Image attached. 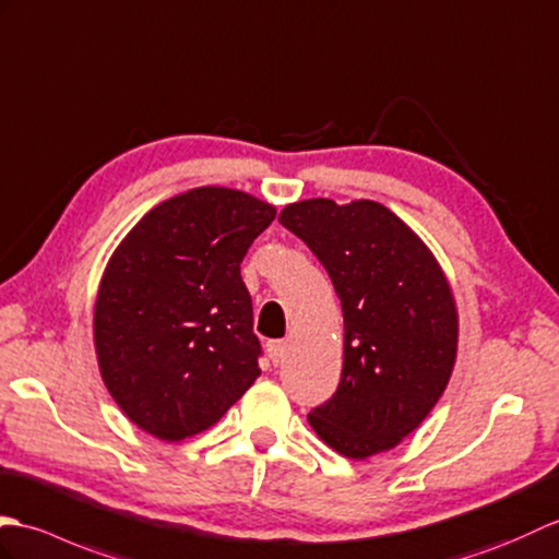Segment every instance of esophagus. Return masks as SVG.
<instances>
[{
  "instance_id": "1",
  "label": "esophagus",
  "mask_w": 559,
  "mask_h": 559,
  "mask_svg": "<svg viewBox=\"0 0 559 559\" xmlns=\"http://www.w3.org/2000/svg\"><path fill=\"white\" fill-rule=\"evenodd\" d=\"M267 354L272 358V364H282L284 361V354H287V342L284 340H272L267 342Z\"/></svg>"
}]
</instances>
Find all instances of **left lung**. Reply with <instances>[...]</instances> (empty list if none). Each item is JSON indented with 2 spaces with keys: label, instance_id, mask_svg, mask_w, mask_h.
I'll list each match as a JSON object with an SVG mask.
<instances>
[{
  "label": "left lung",
  "instance_id": "8db88e82",
  "mask_svg": "<svg viewBox=\"0 0 559 559\" xmlns=\"http://www.w3.org/2000/svg\"><path fill=\"white\" fill-rule=\"evenodd\" d=\"M328 270L344 313L342 378L308 424L334 452L366 459L414 432L456 358L454 296L428 246L373 201L311 198L280 213Z\"/></svg>",
  "mask_w": 559,
  "mask_h": 559
}]
</instances>
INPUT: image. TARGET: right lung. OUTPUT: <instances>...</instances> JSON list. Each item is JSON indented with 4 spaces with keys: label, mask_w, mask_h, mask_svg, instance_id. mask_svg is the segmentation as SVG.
<instances>
[{
    "label": "right lung",
    "mask_w": 559,
    "mask_h": 559,
    "mask_svg": "<svg viewBox=\"0 0 559 559\" xmlns=\"http://www.w3.org/2000/svg\"><path fill=\"white\" fill-rule=\"evenodd\" d=\"M277 210L201 186L153 207L109 258L95 352L135 426L177 442L207 430L260 376L241 260Z\"/></svg>",
    "instance_id": "add662e5"
}]
</instances>
